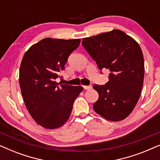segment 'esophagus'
Wrapping results in <instances>:
<instances>
[{
  "label": "esophagus",
  "mask_w": 160,
  "mask_h": 160,
  "mask_svg": "<svg viewBox=\"0 0 160 160\" xmlns=\"http://www.w3.org/2000/svg\"><path fill=\"white\" fill-rule=\"evenodd\" d=\"M83 87H84V89H85V90H89V89H92V87L91 85H89V86H83Z\"/></svg>",
  "instance_id": "34e87169"
}]
</instances>
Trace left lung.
<instances>
[{"mask_svg": "<svg viewBox=\"0 0 160 160\" xmlns=\"http://www.w3.org/2000/svg\"><path fill=\"white\" fill-rule=\"evenodd\" d=\"M82 44L101 73L105 69L110 71L106 84L93 85L99 94L94 111L110 121L125 119L136 106L143 84L144 60L139 44L119 30L83 38Z\"/></svg>", "mask_w": 160, "mask_h": 160, "instance_id": "1", "label": "left lung"}]
</instances>
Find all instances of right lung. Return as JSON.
<instances>
[{"mask_svg": "<svg viewBox=\"0 0 160 160\" xmlns=\"http://www.w3.org/2000/svg\"><path fill=\"white\" fill-rule=\"evenodd\" d=\"M80 41L44 38L24 54L19 69L22 95L32 119L43 128L56 129L65 124L83 90L55 81Z\"/></svg>", "mask_w": 160, "mask_h": 160, "instance_id": "right-lung-1", "label": "right lung"}]
</instances>
